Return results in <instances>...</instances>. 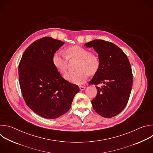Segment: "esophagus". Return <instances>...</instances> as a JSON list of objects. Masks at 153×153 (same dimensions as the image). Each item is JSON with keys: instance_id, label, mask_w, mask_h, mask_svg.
<instances>
[{"instance_id": "34e87169", "label": "esophagus", "mask_w": 153, "mask_h": 153, "mask_svg": "<svg viewBox=\"0 0 153 153\" xmlns=\"http://www.w3.org/2000/svg\"><path fill=\"white\" fill-rule=\"evenodd\" d=\"M79 88H80V90L81 91H83V90H84L85 89V86H79Z\"/></svg>"}]
</instances>
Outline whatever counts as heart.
I'll use <instances>...</instances> for the list:
<instances>
[{
	"mask_svg": "<svg viewBox=\"0 0 153 153\" xmlns=\"http://www.w3.org/2000/svg\"><path fill=\"white\" fill-rule=\"evenodd\" d=\"M67 56L60 51H56L53 56L52 62L54 67L61 74L66 73L68 59H77L75 71L68 72L65 75V79L74 84L83 83L90 75L95 74L100 67L99 57L86 48L78 45L69 47L65 48Z\"/></svg>",
	"mask_w": 153,
	"mask_h": 153,
	"instance_id": "obj_1",
	"label": "heart"
}]
</instances>
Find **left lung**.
I'll list each match as a JSON object with an SVG mask.
<instances>
[{
	"label": "left lung",
	"instance_id": "obj_1",
	"mask_svg": "<svg viewBox=\"0 0 153 153\" xmlns=\"http://www.w3.org/2000/svg\"><path fill=\"white\" fill-rule=\"evenodd\" d=\"M97 53L100 67L90 84L96 86L97 94L91 101L95 111L103 117L119 114L126 106L133 86V73L124 52L114 43L96 39L85 44Z\"/></svg>",
	"mask_w": 153,
	"mask_h": 153
}]
</instances>
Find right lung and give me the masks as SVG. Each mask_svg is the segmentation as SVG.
Returning a JSON list of instances; mask_svg holds the SVG:
<instances>
[{
    "label": "right lung",
    "instance_id": "obj_1",
    "mask_svg": "<svg viewBox=\"0 0 153 153\" xmlns=\"http://www.w3.org/2000/svg\"><path fill=\"white\" fill-rule=\"evenodd\" d=\"M64 44L50 37L34 42L19 65L20 90L27 106L40 116L53 119L71 108L79 86L65 80L54 67L53 54Z\"/></svg>",
    "mask_w": 153,
    "mask_h": 153
}]
</instances>
